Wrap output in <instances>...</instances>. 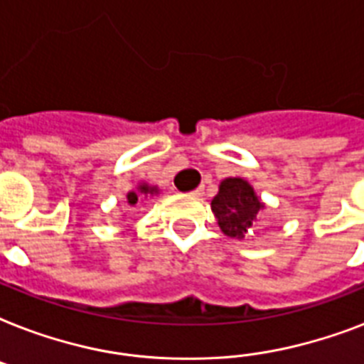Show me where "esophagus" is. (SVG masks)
<instances>
[{"label":"esophagus","instance_id":"esophagus-1","mask_svg":"<svg viewBox=\"0 0 364 364\" xmlns=\"http://www.w3.org/2000/svg\"><path fill=\"white\" fill-rule=\"evenodd\" d=\"M193 196H204V187H198V188H194L193 193Z\"/></svg>","mask_w":364,"mask_h":364}]
</instances>
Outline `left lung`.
I'll use <instances>...</instances> for the list:
<instances>
[{"instance_id": "1", "label": "left lung", "mask_w": 364, "mask_h": 364, "mask_svg": "<svg viewBox=\"0 0 364 364\" xmlns=\"http://www.w3.org/2000/svg\"><path fill=\"white\" fill-rule=\"evenodd\" d=\"M262 208L264 205L257 198L253 187L238 177L225 179L217 196L211 200V210L215 213L223 232L238 240H242L249 228L253 227Z\"/></svg>"}]
</instances>
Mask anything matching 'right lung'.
<instances>
[{
  "instance_id": "1",
  "label": "right lung",
  "mask_w": 364,
  "mask_h": 364,
  "mask_svg": "<svg viewBox=\"0 0 364 364\" xmlns=\"http://www.w3.org/2000/svg\"><path fill=\"white\" fill-rule=\"evenodd\" d=\"M153 193H156V188L147 187V185H141V187H139V194H153ZM128 202H130L132 205L136 204V202H137V193H128Z\"/></svg>"
}]
</instances>
